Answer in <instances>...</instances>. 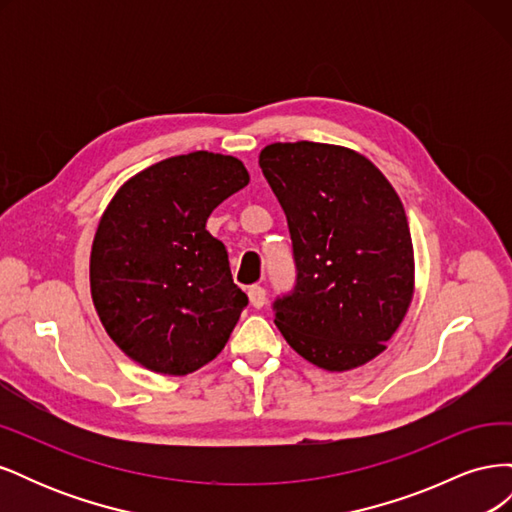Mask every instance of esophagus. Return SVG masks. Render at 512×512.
<instances>
[{"instance_id":"esophagus-1","label":"esophagus","mask_w":512,"mask_h":512,"mask_svg":"<svg viewBox=\"0 0 512 512\" xmlns=\"http://www.w3.org/2000/svg\"><path fill=\"white\" fill-rule=\"evenodd\" d=\"M247 299H250V305L260 309L262 305H265V299H267V292L262 286H250L247 288Z\"/></svg>"}]
</instances>
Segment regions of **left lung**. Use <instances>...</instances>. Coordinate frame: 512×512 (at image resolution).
Instances as JSON below:
<instances>
[{
  "mask_svg": "<svg viewBox=\"0 0 512 512\" xmlns=\"http://www.w3.org/2000/svg\"><path fill=\"white\" fill-rule=\"evenodd\" d=\"M258 164L286 213L297 262V286L273 305L277 329L327 371L376 359L414 294V247L395 188L339 145L273 143Z\"/></svg>",
  "mask_w": 512,
  "mask_h": 512,
  "instance_id": "left-lung-1",
  "label": "left lung"
}]
</instances>
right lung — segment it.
I'll use <instances>...</instances> for the list:
<instances>
[{
  "mask_svg": "<svg viewBox=\"0 0 512 512\" xmlns=\"http://www.w3.org/2000/svg\"><path fill=\"white\" fill-rule=\"evenodd\" d=\"M250 183L241 160L192 151L130 177L91 245V299L108 337L132 361L185 376L213 361L247 305L207 220Z\"/></svg>",
  "mask_w": 512,
  "mask_h": 512,
  "instance_id": "right-lung-1",
  "label": "right lung"
}]
</instances>
